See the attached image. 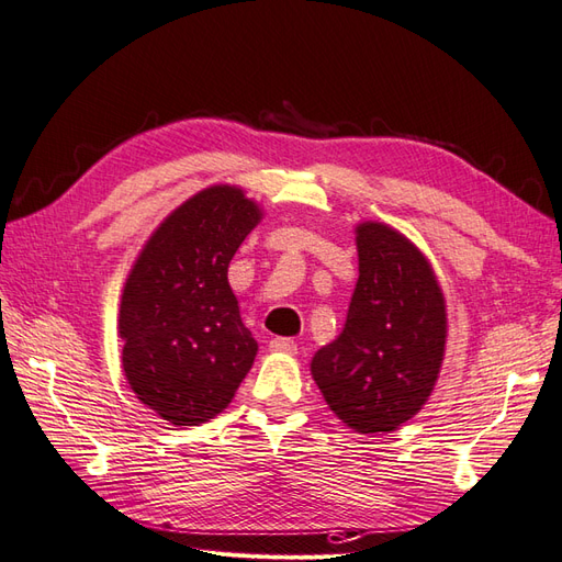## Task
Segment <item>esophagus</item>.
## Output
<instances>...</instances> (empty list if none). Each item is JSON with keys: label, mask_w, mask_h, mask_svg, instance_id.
Masks as SVG:
<instances>
[{"label": "esophagus", "mask_w": 562, "mask_h": 562, "mask_svg": "<svg viewBox=\"0 0 562 562\" xmlns=\"http://www.w3.org/2000/svg\"><path fill=\"white\" fill-rule=\"evenodd\" d=\"M269 350L271 352H283V355H295L297 346L293 344L291 338H271L269 340Z\"/></svg>", "instance_id": "esophagus-1"}]
</instances>
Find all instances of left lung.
I'll use <instances>...</instances> for the list:
<instances>
[{
	"label": "left lung",
	"mask_w": 562,
	"mask_h": 562,
	"mask_svg": "<svg viewBox=\"0 0 562 562\" xmlns=\"http://www.w3.org/2000/svg\"><path fill=\"white\" fill-rule=\"evenodd\" d=\"M358 283L344 331L314 352L310 372L334 415L358 434H391L439 381L448 314L434 267L384 222L355 226Z\"/></svg>",
	"instance_id": "1"
}]
</instances>
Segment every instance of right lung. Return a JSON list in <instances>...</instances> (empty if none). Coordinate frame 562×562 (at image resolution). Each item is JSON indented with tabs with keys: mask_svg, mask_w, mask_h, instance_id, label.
<instances>
[{
	"mask_svg": "<svg viewBox=\"0 0 562 562\" xmlns=\"http://www.w3.org/2000/svg\"><path fill=\"white\" fill-rule=\"evenodd\" d=\"M262 216L238 186L204 188L153 231L123 283V376L176 427L224 413L255 362L257 340L240 319L228 265Z\"/></svg>",
	"mask_w": 562,
	"mask_h": 562,
	"instance_id": "1",
	"label": "right lung"
}]
</instances>
